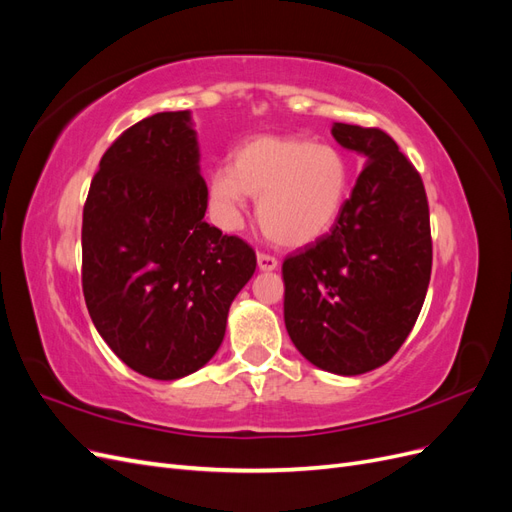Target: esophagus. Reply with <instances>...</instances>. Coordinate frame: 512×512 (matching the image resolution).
Here are the masks:
<instances>
[{
	"mask_svg": "<svg viewBox=\"0 0 512 512\" xmlns=\"http://www.w3.org/2000/svg\"><path fill=\"white\" fill-rule=\"evenodd\" d=\"M258 269L260 271H273L277 269V258L265 252H258Z\"/></svg>",
	"mask_w": 512,
	"mask_h": 512,
	"instance_id": "1",
	"label": "esophagus"
}]
</instances>
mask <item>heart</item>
<instances>
[{
	"instance_id": "b5f03b06",
	"label": "heart",
	"mask_w": 512,
	"mask_h": 512,
	"mask_svg": "<svg viewBox=\"0 0 512 512\" xmlns=\"http://www.w3.org/2000/svg\"><path fill=\"white\" fill-rule=\"evenodd\" d=\"M350 188L346 158L331 145L299 136H254L232 153L230 168L211 177L218 222L235 230L247 194L258 198V222L280 245L303 247L327 235Z\"/></svg>"
}]
</instances>
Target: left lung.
<instances>
[{"label": "left lung", "instance_id": "left-lung-1", "mask_svg": "<svg viewBox=\"0 0 512 512\" xmlns=\"http://www.w3.org/2000/svg\"><path fill=\"white\" fill-rule=\"evenodd\" d=\"M365 168L331 232L282 265L284 322L309 363L339 376L376 369L406 342L431 277L425 185L380 128L335 123Z\"/></svg>", "mask_w": 512, "mask_h": 512}]
</instances>
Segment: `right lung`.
<instances>
[{"instance_id":"add662e5","label":"right lung","mask_w":512,"mask_h":512,"mask_svg":"<svg viewBox=\"0 0 512 512\" xmlns=\"http://www.w3.org/2000/svg\"><path fill=\"white\" fill-rule=\"evenodd\" d=\"M188 111L134 123L106 149L83 207V294L130 369L177 380L218 352L256 254L205 222L207 183Z\"/></svg>"}]
</instances>
